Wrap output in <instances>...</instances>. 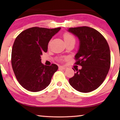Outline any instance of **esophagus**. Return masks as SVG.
Returning <instances> with one entry per match:
<instances>
[{"mask_svg": "<svg viewBox=\"0 0 120 120\" xmlns=\"http://www.w3.org/2000/svg\"><path fill=\"white\" fill-rule=\"evenodd\" d=\"M59 68H60V69H63V70H65V69H66L67 68L66 67L63 66V65H61V66H60V67H59Z\"/></svg>", "mask_w": 120, "mask_h": 120, "instance_id": "1", "label": "esophagus"}]
</instances>
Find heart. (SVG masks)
Returning a JSON list of instances; mask_svg holds the SVG:
<instances>
[{
  "mask_svg": "<svg viewBox=\"0 0 120 120\" xmlns=\"http://www.w3.org/2000/svg\"><path fill=\"white\" fill-rule=\"evenodd\" d=\"M64 39L65 42L68 41L73 40V39H74V38L71 34L68 33H65L63 35Z\"/></svg>",
  "mask_w": 120,
  "mask_h": 120,
  "instance_id": "obj_1",
  "label": "heart"
}]
</instances>
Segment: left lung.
<instances>
[{
    "label": "left lung",
    "instance_id": "1",
    "mask_svg": "<svg viewBox=\"0 0 120 120\" xmlns=\"http://www.w3.org/2000/svg\"><path fill=\"white\" fill-rule=\"evenodd\" d=\"M68 31L79 40L75 58L76 64L82 67L81 69H77L69 82L76 91L90 92L101 86L109 72L111 58L109 45L104 37L92 28H69Z\"/></svg>",
    "mask_w": 120,
    "mask_h": 120
}]
</instances>
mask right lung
I'll list each match as a JSON object with an SVG mask.
<instances>
[{
  "mask_svg": "<svg viewBox=\"0 0 120 120\" xmlns=\"http://www.w3.org/2000/svg\"><path fill=\"white\" fill-rule=\"evenodd\" d=\"M60 29L32 27L21 32L15 40L11 64L19 84L28 91L39 92L45 89L58 69L55 64L44 65L41 56L47 51L49 41Z\"/></svg>",
  "mask_w": 120,
  "mask_h": 120,
  "instance_id": "add662e5",
  "label": "right lung"
}]
</instances>
